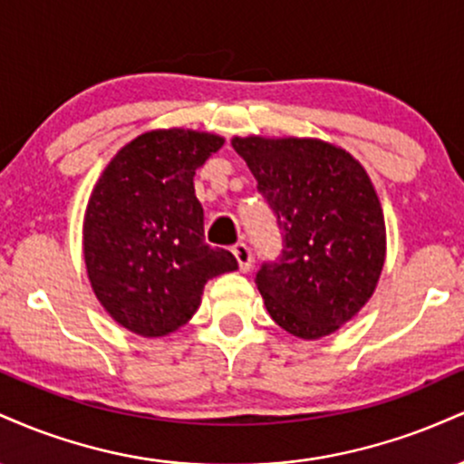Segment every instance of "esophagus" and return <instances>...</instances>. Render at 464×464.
Here are the masks:
<instances>
[{
	"instance_id": "esophagus-1",
	"label": "esophagus",
	"mask_w": 464,
	"mask_h": 464,
	"mask_svg": "<svg viewBox=\"0 0 464 464\" xmlns=\"http://www.w3.org/2000/svg\"><path fill=\"white\" fill-rule=\"evenodd\" d=\"M233 255H236V259H237V264H239V270H242V273H246V270H250V266H253V250H250L248 244L237 242L236 246H233Z\"/></svg>"
}]
</instances>
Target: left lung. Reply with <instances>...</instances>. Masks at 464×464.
<instances>
[{
	"label": "left lung",
	"instance_id": "left-lung-1",
	"mask_svg": "<svg viewBox=\"0 0 464 464\" xmlns=\"http://www.w3.org/2000/svg\"><path fill=\"white\" fill-rule=\"evenodd\" d=\"M231 146L284 237L279 257L255 275L266 310L303 340L334 334L371 299L384 268V214L369 174L321 140L236 137Z\"/></svg>",
	"mask_w": 464,
	"mask_h": 464
}]
</instances>
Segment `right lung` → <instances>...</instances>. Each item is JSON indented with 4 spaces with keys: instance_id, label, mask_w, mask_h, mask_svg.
<instances>
[{
    "instance_id": "obj_1",
    "label": "right lung",
    "mask_w": 464,
    "mask_h": 464,
    "mask_svg": "<svg viewBox=\"0 0 464 464\" xmlns=\"http://www.w3.org/2000/svg\"><path fill=\"white\" fill-rule=\"evenodd\" d=\"M225 140L183 129L150 130L106 165L82 227L89 281L115 323L159 338L198 310L205 284L237 270L225 248L205 244L194 174Z\"/></svg>"
}]
</instances>
